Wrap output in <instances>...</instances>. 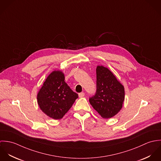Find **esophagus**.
I'll use <instances>...</instances> for the list:
<instances>
[{
	"mask_svg": "<svg viewBox=\"0 0 161 161\" xmlns=\"http://www.w3.org/2000/svg\"><path fill=\"white\" fill-rule=\"evenodd\" d=\"M84 95H85L84 92H80V93H79V97L80 98L83 97Z\"/></svg>",
	"mask_w": 161,
	"mask_h": 161,
	"instance_id": "1",
	"label": "esophagus"
}]
</instances>
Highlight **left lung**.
<instances>
[{
  "instance_id": "left-lung-1",
  "label": "left lung",
  "mask_w": 161,
  "mask_h": 161,
  "mask_svg": "<svg viewBox=\"0 0 161 161\" xmlns=\"http://www.w3.org/2000/svg\"><path fill=\"white\" fill-rule=\"evenodd\" d=\"M96 93L89 97L93 108L103 118H110L119 112L125 100L124 87L107 68L98 66Z\"/></svg>"
}]
</instances>
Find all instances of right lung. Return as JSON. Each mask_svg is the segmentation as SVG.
Returning <instances> with one entry per match:
<instances>
[{
    "instance_id": "obj_1",
    "label": "right lung",
    "mask_w": 161,
    "mask_h": 161,
    "mask_svg": "<svg viewBox=\"0 0 161 161\" xmlns=\"http://www.w3.org/2000/svg\"><path fill=\"white\" fill-rule=\"evenodd\" d=\"M77 98L78 94L70 89L59 70L48 75L37 95L40 109L54 119L62 118Z\"/></svg>"
}]
</instances>
